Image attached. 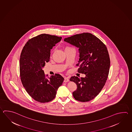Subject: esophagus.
Wrapping results in <instances>:
<instances>
[{
    "label": "esophagus",
    "instance_id": "obj_1",
    "mask_svg": "<svg viewBox=\"0 0 132 132\" xmlns=\"http://www.w3.org/2000/svg\"><path fill=\"white\" fill-rule=\"evenodd\" d=\"M69 81V79L68 78H65L64 80V82H67Z\"/></svg>",
    "mask_w": 132,
    "mask_h": 132
}]
</instances>
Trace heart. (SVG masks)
Listing matches in <instances>:
<instances>
[{"mask_svg":"<svg viewBox=\"0 0 132 132\" xmlns=\"http://www.w3.org/2000/svg\"><path fill=\"white\" fill-rule=\"evenodd\" d=\"M71 48H72V47H70V46H67V47L65 48V49Z\"/></svg>","mask_w":132,"mask_h":132,"instance_id":"heart-1","label":"heart"}]
</instances>
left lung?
<instances>
[{"mask_svg":"<svg viewBox=\"0 0 132 132\" xmlns=\"http://www.w3.org/2000/svg\"><path fill=\"white\" fill-rule=\"evenodd\" d=\"M64 41L79 48L78 72L86 75L85 78L71 77L70 81L77 86L73 96L79 102H89L99 94L108 78L110 62L107 48L102 41L89 33L73 35Z\"/></svg>","mask_w":132,"mask_h":132,"instance_id":"obj_1","label":"left lung"}]
</instances>
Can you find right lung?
Returning a JSON list of instances; mask_svg holds the SVG:
<instances>
[{
	"label": "right lung",
	"instance_id": "1",
	"mask_svg": "<svg viewBox=\"0 0 132 132\" xmlns=\"http://www.w3.org/2000/svg\"><path fill=\"white\" fill-rule=\"evenodd\" d=\"M54 35L42 34L29 39L22 50L20 73L22 85L28 94L38 102L52 101L64 81L58 74L46 75L42 70L49 61L50 51L62 39Z\"/></svg>",
	"mask_w": 132,
	"mask_h": 132
}]
</instances>
